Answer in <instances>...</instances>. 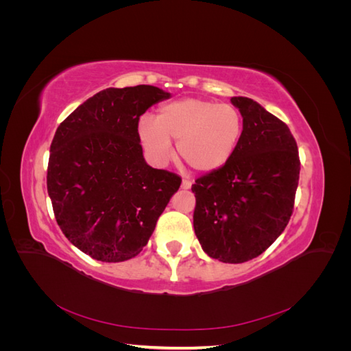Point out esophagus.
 <instances>
[{
    "instance_id": "obj_1",
    "label": "esophagus",
    "mask_w": 351,
    "mask_h": 351,
    "mask_svg": "<svg viewBox=\"0 0 351 351\" xmlns=\"http://www.w3.org/2000/svg\"><path fill=\"white\" fill-rule=\"evenodd\" d=\"M190 187H192V182H190L189 178H183V182H182V189L187 190V189H190Z\"/></svg>"
}]
</instances>
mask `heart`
I'll return each instance as SVG.
<instances>
[{
    "instance_id": "1",
    "label": "heart",
    "mask_w": 351,
    "mask_h": 351,
    "mask_svg": "<svg viewBox=\"0 0 351 351\" xmlns=\"http://www.w3.org/2000/svg\"><path fill=\"white\" fill-rule=\"evenodd\" d=\"M243 133V117L231 104L186 98L162 105L156 119L142 115L137 136L155 162L173 155V143L183 161L199 173L224 167L234 155Z\"/></svg>"
}]
</instances>
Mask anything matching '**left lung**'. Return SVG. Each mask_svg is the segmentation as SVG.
I'll return each instance as SVG.
<instances>
[{"label":"left lung","instance_id":"left-lung-1","mask_svg":"<svg viewBox=\"0 0 351 351\" xmlns=\"http://www.w3.org/2000/svg\"><path fill=\"white\" fill-rule=\"evenodd\" d=\"M231 104L243 117L240 143L224 167L192 186L193 227L208 256L243 263L267 250L289 224L300 159L285 123L250 98L234 97Z\"/></svg>","mask_w":351,"mask_h":351}]
</instances>
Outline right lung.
Segmentation results:
<instances>
[{
  "mask_svg": "<svg viewBox=\"0 0 351 351\" xmlns=\"http://www.w3.org/2000/svg\"><path fill=\"white\" fill-rule=\"evenodd\" d=\"M171 95L139 84L108 88L74 110L56 132L47 187L71 244L102 262L134 258L182 178L146 164L137 121Z\"/></svg>",
  "mask_w": 351,
  "mask_h": 351,
  "instance_id": "right-lung-1",
  "label": "right lung"
}]
</instances>
